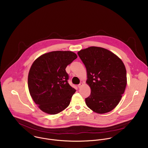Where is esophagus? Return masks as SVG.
Listing matches in <instances>:
<instances>
[{
  "label": "esophagus",
  "mask_w": 148,
  "mask_h": 148,
  "mask_svg": "<svg viewBox=\"0 0 148 148\" xmlns=\"http://www.w3.org/2000/svg\"><path fill=\"white\" fill-rule=\"evenodd\" d=\"M83 83H80L78 85L79 88H81L83 86Z\"/></svg>",
  "instance_id": "34e87169"
}]
</instances>
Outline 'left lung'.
Wrapping results in <instances>:
<instances>
[{"label": "left lung", "mask_w": 148, "mask_h": 148, "mask_svg": "<svg viewBox=\"0 0 148 148\" xmlns=\"http://www.w3.org/2000/svg\"><path fill=\"white\" fill-rule=\"evenodd\" d=\"M85 66L91 93L85 103L93 112L103 114L119 103L127 85V71L122 60L110 51L90 47L77 52Z\"/></svg>", "instance_id": "8db88e82"}]
</instances>
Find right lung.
Returning a JSON list of instances; mask_svg holds the SVG:
<instances>
[{"mask_svg":"<svg viewBox=\"0 0 148 148\" xmlns=\"http://www.w3.org/2000/svg\"><path fill=\"white\" fill-rule=\"evenodd\" d=\"M77 58L71 51H52L32 64L28 76L29 92L42 112L55 114L69 105L76 90L68 82L65 68Z\"/></svg>","mask_w":148,"mask_h":148,"instance_id":"add662e5","label":"right lung"}]
</instances>
